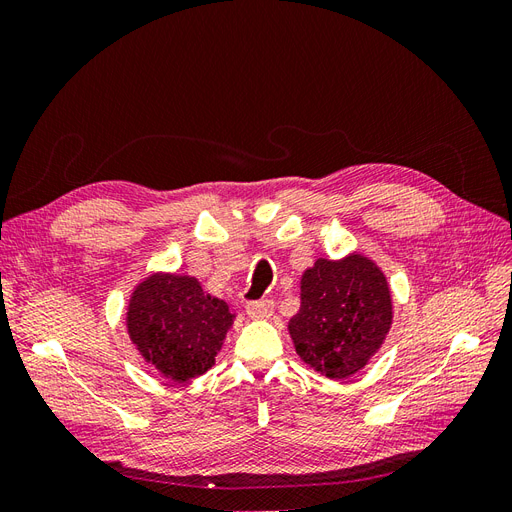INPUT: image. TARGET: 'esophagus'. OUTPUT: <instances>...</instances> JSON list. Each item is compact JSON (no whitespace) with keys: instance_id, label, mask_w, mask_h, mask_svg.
Returning a JSON list of instances; mask_svg holds the SVG:
<instances>
[{"instance_id":"1","label":"esophagus","mask_w":512,"mask_h":512,"mask_svg":"<svg viewBox=\"0 0 512 512\" xmlns=\"http://www.w3.org/2000/svg\"><path fill=\"white\" fill-rule=\"evenodd\" d=\"M247 309V316L256 318V320H265L273 314V301L269 299H262V301H250L245 305Z\"/></svg>"}]
</instances>
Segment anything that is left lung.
<instances>
[{
  "label": "left lung",
  "mask_w": 512,
  "mask_h": 512,
  "mask_svg": "<svg viewBox=\"0 0 512 512\" xmlns=\"http://www.w3.org/2000/svg\"><path fill=\"white\" fill-rule=\"evenodd\" d=\"M393 322L384 273L361 254L318 258L301 277V309L288 331L301 359L331 380L356 374L378 352Z\"/></svg>",
  "instance_id": "left-lung-1"
}]
</instances>
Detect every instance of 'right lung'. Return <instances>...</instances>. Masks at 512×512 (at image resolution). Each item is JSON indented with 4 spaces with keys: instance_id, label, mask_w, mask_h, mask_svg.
Returning a JSON list of instances; mask_svg holds the SVG:
<instances>
[{
    "instance_id": "1",
    "label": "right lung",
    "mask_w": 512,
    "mask_h": 512,
    "mask_svg": "<svg viewBox=\"0 0 512 512\" xmlns=\"http://www.w3.org/2000/svg\"><path fill=\"white\" fill-rule=\"evenodd\" d=\"M232 318L228 303L205 294L194 277L156 273L132 292L126 320L143 359L185 382L211 369Z\"/></svg>"
}]
</instances>
